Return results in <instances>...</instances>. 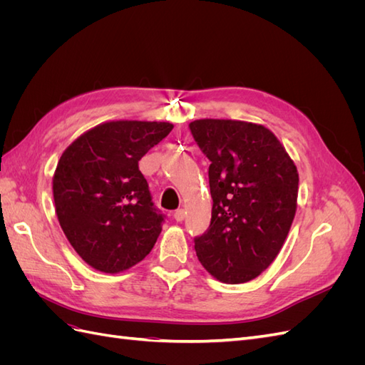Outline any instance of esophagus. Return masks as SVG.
Wrapping results in <instances>:
<instances>
[{
    "instance_id": "obj_1",
    "label": "esophagus",
    "mask_w": 365,
    "mask_h": 365,
    "mask_svg": "<svg viewBox=\"0 0 365 365\" xmlns=\"http://www.w3.org/2000/svg\"><path fill=\"white\" fill-rule=\"evenodd\" d=\"M173 217H175L176 222H182L184 217H185V212H184L182 208H178V210H176V212L173 213Z\"/></svg>"
}]
</instances>
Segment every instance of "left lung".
Returning a JSON list of instances; mask_svg holds the SVG:
<instances>
[{"mask_svg":"<svg viewBox=\"0 0 365 365\" xmlns=\"http://www.w3.org/2000/svg\"><path fill=\"white\" fill-rule=\"evenodd\" d=\"M189 128L210 160L213 197L210 227L195 237L196 256L219 282H250L277 257L289 233L297 210V168L262 125L204 118Z\"/></svg>","mask_w":365,"mask_h":365,"instance_id":"8db88e82","label":"left lung"}]
</instances>
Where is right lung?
Masks as SVG:
<instances>
[{
	"label": "right lung",
	"mask_w": 365,
	"mask_h": 365,
	"mask_svg": "<svg viewBox=\"0 0 365 365\" xmlns=\"http://www.w3.org/2000/svg\"><path fill=\"white\" fill-rule=\"evenodd\" d=\"M172 129L165 121H109L62 153L53 176L56 215L90 267L125 271L155 245L165 216L152 202L138 161Z\"/></svg>",
	"instance_id": "obj_1"
}]
</instances>
